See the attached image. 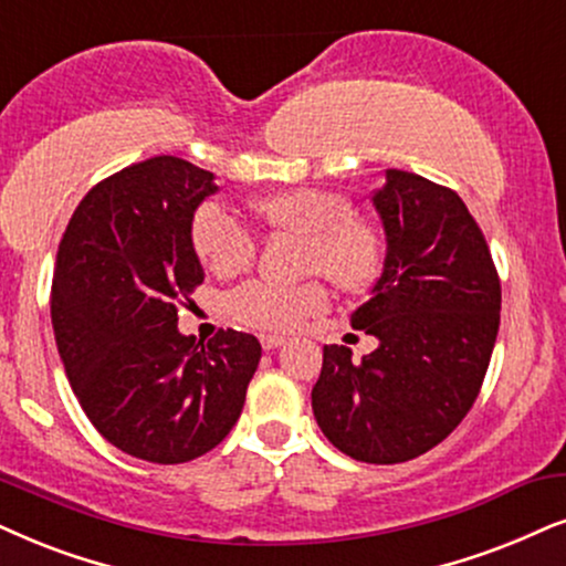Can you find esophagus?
<instances>
[{
	"label": "esophagus",
	"instance_id": "1",
	"mask_svg": "<svg viewBox=\"0 0 566 566\" xmlns=\"http://www.w3.org/2000/svg\"><path fill=\"white\" fill-rule=\"evenodd\" d=\"M284 342H287V339H284V336H274V334H263V336H261V347L266 349V353H269V349L282 347Z\"/></svg>",
	"mask_w": 566,
	"mask_h": 566
}]
</instances>
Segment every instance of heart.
Wrapping results in <instances>:
<instances>
[{
    "label": "heart",
    "instance_id": "b5f03b06",
    "mask_svg": "<svg viewBox=\"0 0 566 566\" xmlns=\"http://www.w3.org/2000/svg\"><path fill=\"white\" fill-rule=\"evenodd\" d=\"M250 209L271 232L307 238V271L324 274L334 287L360 295L384 271L381 232L355 217L353 203L339 192L297 188L250 200ZM190 245L213 276L230 279L255 261V234L240 217L206 203L190 221ZM326 307V290L311 284L248 282L230 295V313L240 324L261 332H292Z\"/></svg>",
    "mask_w": 566,
    "mask_h": 566
}]
</instances>
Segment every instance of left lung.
Returning a JSON list of instances; mask_svg holds the SVG:
<instances>
[{"label":"left lung","instance_id":"obj_1","mask_svg":"<svg viewBox=\"0 0 566 566\" xmlns=\"http://www.w3.org/2000/svg\"><path fill=\"white\" fill-rule=\"evenodd\" d=\"M386 259L349 318L378 347H324L313 415L339 452L397 464L441 443L473 407L499 334L502 284L489 242L454 190L386 169L374 192Z\"/></svg>","mask_w":566,"mask_h":566}]
</instances>
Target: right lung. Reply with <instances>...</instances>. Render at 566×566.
Masks as SVG:
<instances>
[{"mask_svg":"<svg viewBox=\"0 0 566 566\" xmlns=\"http://www.w3.org/2000/svg\"><path fill=\"white\" fill-rule=\"evenodd\" d=\"M211 171L154 156L81 200L56 250L52 324L64 374L106 441L156 464L211 452L238 423L261 360L253 334H180L177 307L203 282L190 221Z\"/></svg>","mask_w":566,"mask_h":566,"instance_id":"right-lung-1","label":"right lung"}]
</instances>
